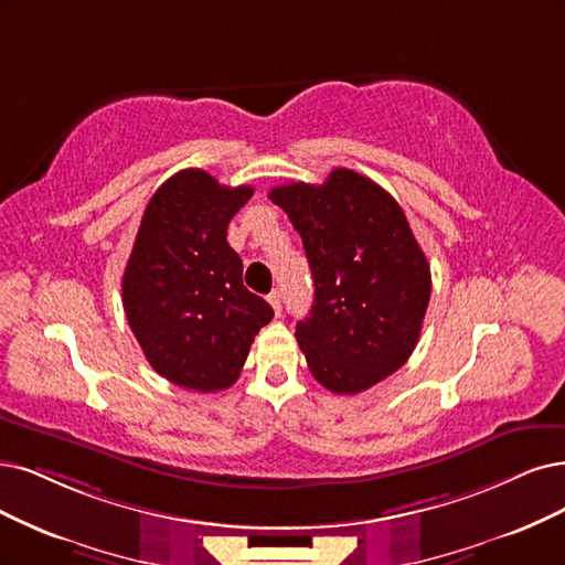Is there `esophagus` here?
<instances>
[{"label":"esophagus","mask_w":565,"mask_h":565,"mask_svg":"<svg viewBox=\"0 0 565 565\" xmlns=\"http://www.w3.org/2000/svg\"><path fill=\"white\" fill-rule=\"evenodd\" d=\"M267 300H269L271 309H275V311H277V315H281V302H284V298H281V290H279V288H275V290H271V294L267 296Z\"/></svg>","instance_id":"34e87169"}]
</instances>
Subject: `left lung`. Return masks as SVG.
Segmentation results:
<instances>
[{"mask_svg": "<svg viewBox=\"0 0 565 565\" xmlns=\"http://www.w3.org/2000/svg\"><path fill=\"white\" fill-rule=\"evenodd\" d=\"M300 233L315 305L296 338L315 380L361 393L407 363L430 300V267L412 227L382 185L353 170L326 183L271 188Z\"/></svg>", "mask_w": 565, "mask_h": 565, "instance_id": "8db88e82", "label": "left lung"}]
</instances>
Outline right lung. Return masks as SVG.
I'll use <instances>...</instances> for the list:
<instances>
[{
    "label": "right lung",
    "mask_w": 565,
    "mask_h": 565,
    "mask_svg": "<svg viewBox=\"0 0 565 565\" xmlns=\"http://www.w3.org/2000/svg\"><path fill=\"white\" fill-rule=\"evenodd\" d=\"M254 195L204 170H181L153 193L122 275V307L146 361L177 386H233L271 307L242 284L227 223Z\"/></svg>",
    "instance_id": "add662e5"
}]
</instances>
